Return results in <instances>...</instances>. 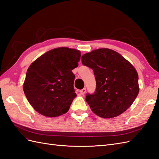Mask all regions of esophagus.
Wrapping results in <instances>:
<instances>
[{
	"instance_id": "34e87169",
	"label": "esophagus",
	"mask_w": 159,
	"mask_h": 159,
	"mask_svg": "<svg viewBox=\"0 0 159 159\" xmlns=\"http://www.w3.org/2000/svg\"><path fill=\"white\" fill-rule=\"evenodd\" d=\"M80 93L81 94V95H84V94L85 93V92H86V89L85 88H83V89H81V90H80Z\"/></svg>"
}]
</instances>
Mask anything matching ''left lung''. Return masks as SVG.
Here are the masks:
<instances>
[{"instance_id":"8db88e82","label":"left lung","mask_w":159,"mask_h":159,"mask_svg":"<svg viewBox=\"0 0 159 159\" xmlns=\"http://www.w3.org/2000/svg\"><path fill=\"white\" fill-rule=\"evenodd\" d=\"M83 66L93 71L96 91L85 100L98 116L112 118L129 108L139 93L138 74L120 54L109 48H100L81 57Z\"/></svg>"}]
</instances>
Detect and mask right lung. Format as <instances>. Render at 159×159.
<instances>
[{
  "instance_id": "obj_1",
  "label": "right lung",
  "mask_w": 159,
  "mask_h": 159,
  "mask_svg": "<svg viewBox=\"0 0 159 159\" xmlns=\"http://www.w3.org/2000/svg\"><path fill=\"white\" fill-rule=\"evenodd\" d=\"M79 50L67 47L50 50L33 61L26 72L23 90L30 104L46 117L67 113L76 97L74 88Z\"/></svg>"
}]
</instances>
